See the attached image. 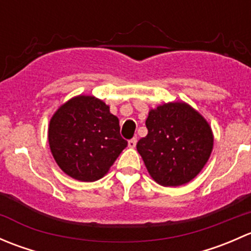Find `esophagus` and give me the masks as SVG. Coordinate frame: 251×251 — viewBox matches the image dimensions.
<instances>
[{"instance_id": "obj_1", "label": "esophagus", "mask_w": 251, "mask_h": 251, "mask_svg": "<svg viewBox=\"0 0 251 251\" xmlns=\"http://www.w3.org/2000/svg\"><path fill=\"white\" fill-rule=\"evenodd\" d=\"M136 144H137V138H131V140L128 141V147H130V148H135Z\"/></svg>"}]
</instances>
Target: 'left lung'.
Returning <instances> with one entry per match:
<instances>
[{
    "instance_id": "1",
    "label": "left lung",
    "mask_w": 251,
    "mask_h": 251,
    "mask_svg": "<svg viewBox=\"0 0 251 251\" xmlns=\"http://www.w3.org/2000/svg\"><path fill=\"white\" fill-rule=\"evenodd\" d=\"M148 135L137 143L147 170L156 183L177 187L194 178L210 158L214 136L207 121L184 102L149 110Z\"/></svg>"
}]
</instances>
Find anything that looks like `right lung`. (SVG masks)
<instances>
[{
  "label": "right lung",
  "mask_w": 251,
  "mask_h": 251,
  "mask_svg": "<svg viewBox=\"0 0 251 251\" xmlns=\"http://www.w3.org/2000/svg\"><path fill=\"white\" fill-rule=\"evenodd\" d=\"M48 143L58 166L82 182L102 178L127 147L119 119L93 96H77L58 108L50 121Z\"/></svg>",
  "instance_id": "1"
}]
</instances>
